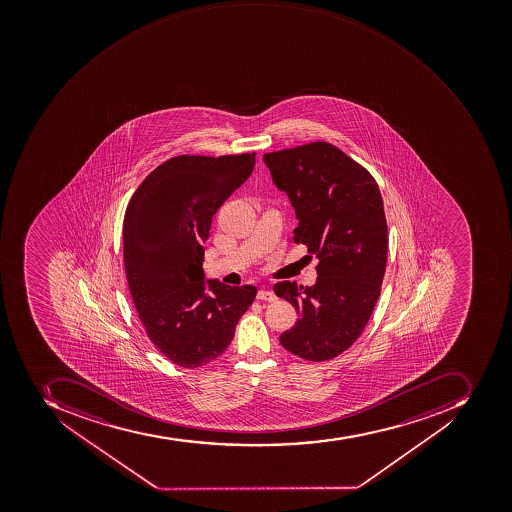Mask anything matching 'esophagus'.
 <instances>
[{"label": "esophagus", "instance_id": "obj_1", "mask_svg": "<svg viewBox=\"0 0 512 512\" xmlns=\"http://www.w3.org/2000/svg\"><path fill=\"white\" fill-rule=\"evenodd\" d=\"M258 300H262V302H274L276 300V295L271 290L260 289L257 294Z\"/></svg>", "mask_w": 512, "mask_h": 512}]
</instances>
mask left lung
I'll use <instances>...</instances> for the list:
<instances>
[{
	"mask_svg": "<svg viewBox=\"0 0 512 512\" xmlns=\"http://www.w3.org/2000/svg\"><path fill=\"white\" fill-rule=\"evenodd\" d=\"M263 161L294 206V241L319 258L314 286H274V294L298 314L279 340L306 361H330L359 338L380 297L388 257L380 188L365 167L332 143L273 151Z\"/></svg>",
	"mask_w": 512,
	"mask_h": 512,
	"instance_id": "8db88e82",
	"label": "left lung"
}]
</instances>
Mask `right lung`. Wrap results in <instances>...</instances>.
<instances>
[{"mask_svg": "<svg viewBox=\"0 0 512 512\" xmlns=\"http://www.w3.org/2000/svg\"><path fill=\"white\" fill-rule=\"evenodd\" d=\"M255 153L182 155L140 183L124 214V268L148 338L196 369L225 353L254 286L204 281V242L218 207L254 171Z\"/></svg>", "mask_w": 512, "mask_h": 512, "instance_id": "right-lung-1", "label": "right lung"}]
</instances>
